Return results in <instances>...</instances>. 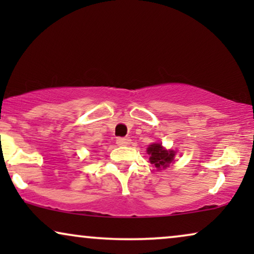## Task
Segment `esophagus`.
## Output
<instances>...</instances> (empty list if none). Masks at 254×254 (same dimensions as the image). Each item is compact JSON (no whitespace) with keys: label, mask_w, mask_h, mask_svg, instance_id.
Instances as JSON below:
<instances>
[{"label":"esophagus","mask_w":254,"mask_h":254,"mask_svg":"<svg viewBox=\"0 0 254 254\" xmlns=\"http://www.w3.org/2000/svg\"><path fill=\"white\" fill-rule=\"evenodd\" d=\"M131 143V140L129 137H118L117 144L120 147H125V145H129Z\"/></svg>","instance_id":"obj_1"}]
</instances>
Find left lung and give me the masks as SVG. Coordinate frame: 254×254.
Returning <instances> with one entry per match:
<instances>
[{"label": "left lung", "instance_id": "left-lung-1", "mask_svg": "<svg viewBox=\"0 0 254 254\" xmlns=\"http://www.w3.org/2000/svg\"><path fill=\"white\" fill-rule=\"evenodd\" d=\"M148 155H150L149 161L158 170H164L171 164L175 159L176 151L166 150L161 143H152L147 148Z\"/></svg>", "mask_w": 254, "mask_h": 254}]
</instances>
